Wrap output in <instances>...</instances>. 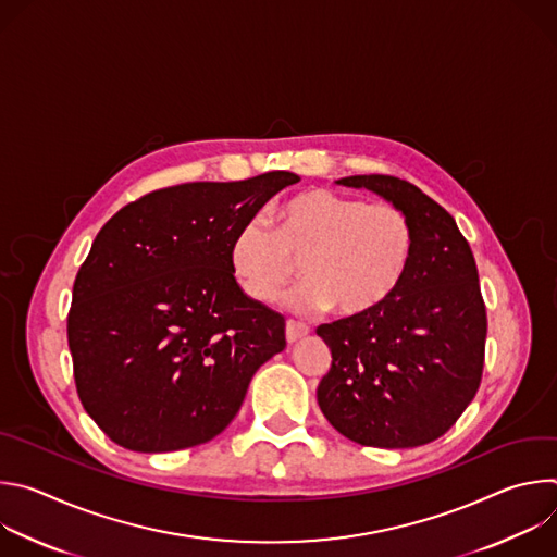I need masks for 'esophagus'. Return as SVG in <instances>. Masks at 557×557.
<instances>
[{
	"instance_id": "1",
	"label": "esophagus",
	"mask_w": 557,
	"mask_h": 557,
	"mask_svg": "<svg viewBox=\"0 0 557 557\" xmlns=\"http://www.w3.org/2000/svg\"><path fill=\"white\" fill-rule=\"evenodd\" d=\"M304 335H308V326H304L301 322H295V320H288V322H286V342H288V344L297 342V339L304 337Z\"/></svg>"
}]
</instances>
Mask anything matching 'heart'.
<instances>
[{
	"label": "heart",
	"instance_id": "b5f03b06",
	"mask_svg": "<svg viewBox=\"0 0 557 557\" xmlns=\"http://www.w3.org/2000/svg\"><path fill=\"white\" fill-rule=\"evenodd\" d=\"M275 231L251 220L235 231L228 264L243 290L269 304L304 282L290 306L359 320L401 288L417 251L410 215L392 202H366L331 189H310L275 209Z\"/></svg>",
	"mask_w": 557,
	"mask_h": 557
}]
</instances>
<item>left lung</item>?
Listing matches in <instances>:
<instances>
[{
    "mask_svg": "<svg viewBox=\"0 0 557 557\" xmlns=\"http://www.w3.org/2000/svg\"><path fill=\"white\" fill-rule=\"evenodd\" d=\"M337 183L401 207L414 224L417 251L385 306L317 329L333 355L317 401L359 445L432 443L458 421L483 379L487 310L473 253L454 218L412 183L383 174Z\"/></svg>",
    "mask_w": 557,
    "mask_h": 557,
    "instance_id": "1",
    "label": "left lung"
}]
</instances>
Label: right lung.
<instances>
[{"label": "right lung", "instance_id": "add662e5", "mask_svg": "<svg viewBox=\"0 0 557 557\" xmlns=\"http://www.w3.org/2000/svg\"><path fill=\"white\" fill-rule=\"evenodd\" d=\"M293 172L156 189L116 211L76 273L67 346L76 394L116 445L174 451L218 436L286 320L237 286L235 231Z\"/></svg>", "mask_w": 557, "mask_h": 557}]
</instances>
